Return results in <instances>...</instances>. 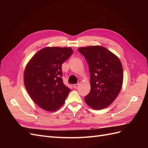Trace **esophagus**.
<instances>
[{
	"label": "esophagus",
	"instance_id": "obj_1",
	"mask_svg": "<svg viewBox=\"0 0 148 148\" xmlns=\"http://www.w3.org/2000/svg\"><path fill=\"white\" fill-rule=\"evenodd\" d=\"M78 86H79V84H73V87L74 88H77L78 87Z\"/></svg>",
	"mask_w": 148,
	"mask_h": 148
}]
</instances>
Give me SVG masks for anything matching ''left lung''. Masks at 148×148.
<instances>
[{
  "label": "left lung",
  "instance_id": "left-lung-1",
  "mask_svg": "<svg viewBox=\"0 0 148 148\" xmlns=\"http://www.w3.org/2000/svg\"><path fill=\"white\" fill-rule=\"evenodd\" d=\"M90 73L91 91L84 97L87 105L95 110L104 109L117 98L122 88L123 73L119 57L101 46L79 47Z\"/></svg>",
  "mask_w": 148,
  "mask_h": 148
}]
</instances>
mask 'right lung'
I'll return each mask as SVG.
<instances>
[{"instance_id":"1","label":"right lung","mask_w":148,"mask_h":148,"mask_svg":"<svg viewBox=\"0 0 148 148\" xmlns=\"http://www.w3.org/2000/svg\"><path fill=\"white\" fill-rule=\"evenodd\" d=\"M73 52L71 47H47L36 53L26 65L25 86L41 109L53 112L64 104L70 89L61 77L62 64Z\"/></svg>"}]
</instances>
